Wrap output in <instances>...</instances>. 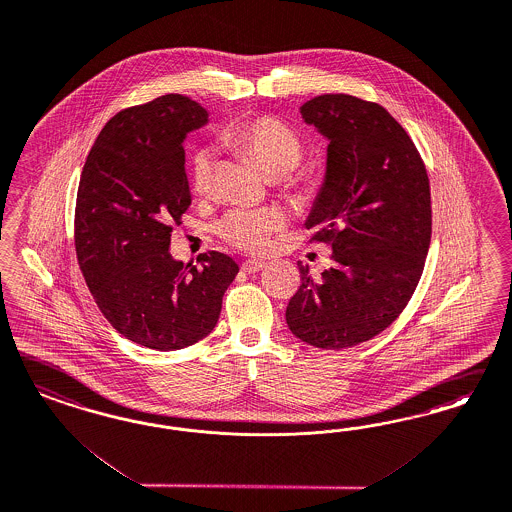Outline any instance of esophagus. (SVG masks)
<instances>
[{"instance_id": "esophagus-1", "label": "esophagus", "mask_w": 512, "mask_h": 512, "mask_svg": "<svg viewBox=\"0 0 512 512\" xmlns=\"http://www.w3.org/2000/svg\"><path fill=\"white\" fill-rule=\"evenodd\" d=\"M265 261H261V259H247L242 263V270L247 272V274H255V272H259V270H263L265 268Z\"/></svg>"}]
</instances>
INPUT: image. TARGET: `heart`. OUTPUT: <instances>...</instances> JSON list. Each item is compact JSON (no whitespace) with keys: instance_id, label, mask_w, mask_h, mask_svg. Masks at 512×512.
I'll use <instances>...</instances> for the list:
<instances>
[{"instance_id":"b5f03b06","label":"heart","mask_w":512,"mask_h":512,"mask_svg":"<svg viewBox=\"0 0 512 512\" xmlns=\"http://www.w3.org/2000/svg\"><path fill=\"white\" fill-rule=\"evenodd\" d=\"M223 143L247 153L259 162L268 177H280L297 168L302 159V143L282 123L270 117L246 119L232 124L223 134ZM213 155L208 149H198L191 162V183L194 193H208L212 185ZM283 225L278 210H234L217 227L219 236L230 246L244 251H263L270 234Z\"/></svg>"}]
</instances>
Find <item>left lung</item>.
Here are the masks:
<instances>
[{"mask_svg":"<svg viewBox=\"0 0 512 512\" xmlns=\"http://www.w3.org/2000/svg\"><path fill=\"white\" fill-rule=\"evenodd\" d=\"M327 140V172L306 229L333 247V266L300 287L285 319L321 350L367 342L399 318L422 278L431 242V193L422 157L388 111L350 94L300 107Z\"/></svg>","mask_w":512,"mask_h":512,"instance_id":"obj_1","label":"left lung"}]
</instances>
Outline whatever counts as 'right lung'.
<instances>
[{
  "mask_svg": "<svg viewBox=\"0 0 512 512\" xmlns=\"http://www.w3.org/2000/svg\"><path fill=\"white\" fill-rule=\"evenodd\" d=\"M206 123L183 94L126 107L98 134L79 181L75 251L90 293L113 329L159 352L210 335L238 274L219 251L202 253V268L168 251L191 206L183 140Z\"/></svg>",
  "mask_w": 512,
  "mask_h": 512,
  "instance_id": "1",
  "label": "right lung"
}]
</instances>
